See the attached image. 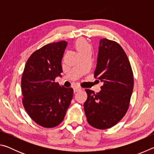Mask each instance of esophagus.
Segmentation results:
<instances>
[{
  "mask_svg": "<svg viewBox=\"0 0 154 154\" xmlns=\"http://www.w3.org/2000/svg\"><path fill=\"white\" fill-rule=\"evenodd\" d=\"M82 90V88H79V87H75L74 88V92H78V91H81Z\"/></svg>",
  "mask_w": 154,
  "mask_h": 154,
  "instance_id": "obj_1",
  "label": "esophagus"
}]
</instances>
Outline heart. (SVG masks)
<instances>
[{"instance_id":"obj_1","label":"heart","mask_w":154,"mask_h":154,"mask_svg":"<svg viewBox=\"0 0 154 154\" xmlns=\"http://www.w3.org/2000/svg\"><path fill=\"white\" fill-rule=\"evenodd\" d=\"M75 48H76L77 51L79 54L91 49L90 45L83 38H79V39H78L76 41V43H75Z\"/></svg>"}]
</instances>
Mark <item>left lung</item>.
I'll use <instances>...</instances> for the list:
<instances>
[{
  "mask_svg": "<svg viewBox=\"0 0 154 154\" xmlns=\"http://www.w3.org/2000/svg\"><path fill=\"white\" fill-rule=\"evenodd\" d=\"M94 77L103 85L97 93L85 90L88 94L84 103L85 116L94 128H109L126 114L134 87L128 58L118 43L106 38L100 40Z\"/></svg>",
  "mask_w": 154,
  "mask_h": 154,
  "instance_id": "obj_1",
  "label": "left lung"
}]
</instances>
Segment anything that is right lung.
<instances>
[{
  "label": "right lung",
  "instance_id": "obj_1",
  "mask_svg": "<svg viewBox=\"0 0 154 154\" xmlns=\"http://www.w3.org/2000/svg\"><path fill=\"white\" fill-rule=\"evenodd\" d=\"M68 43H49L30 56L21 82L23 105L36 124L53 128L63 121L73 96V89L55 83L62 77V59Z\"/></svg>",
  "mask_w": 154,
  "mask_h": 154
}]
</instances>
